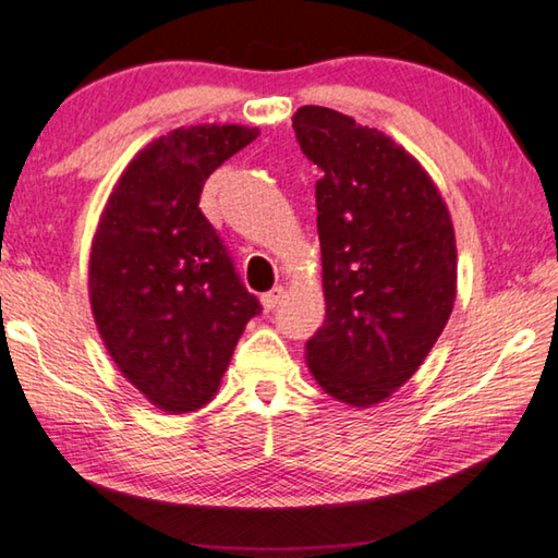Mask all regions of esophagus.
Here are the masks:
<instances>
[{
	"label": "esophagus",
	"mask_w": 558,
	"mask_h": 558,
	"mask_svg": "<svg viewBox=\"0 0 558 558\" xmlns=\"http://www.w3.org/2000/svg\"><path fill=\"white\" fill-rule=\"evenodd\" d=\"M281 294H284V289H281V287H274L271 291H267V294H262V306L267 308V311L277 308V304H279Z\"/></svg>",
	"instance_id": "esophagus-1"
}]
</instances>
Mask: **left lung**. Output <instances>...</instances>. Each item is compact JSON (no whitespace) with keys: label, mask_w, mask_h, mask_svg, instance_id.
Wrapping results in <instances>:
<instances>
[{"label":"left lung","mask_w":558,"mask_h":558,"mask_svg":"<svg viewBox=\"0 0 558 558\" xmlns=\"http://www.w3.org/2000/svg\"><path fill=\"white\" fill-rule=\"evenodd\" d=\"M316 183L326 320L306 343L330 397L373 407L402 387L456 301V234L441 193L383 132L318 105L294 114Z\"/></svg>","instance_id":"8db88e82"}]
</instances>
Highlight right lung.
<instances>
[{
  "mask_svg": "<svg viewBox=\"0 0 558 558\" xmlns=\"http://www.w3.org/2000/svg\"><path fill=\"white\" fill-rule=\"evenodd\" d=\"M252 140L257 130L238 124L161 136L126 166L97 225L95 324L122 375L163 412L208 404L244 326L262 314L198 208L208 175Z\"/></svg>",
  "mask_w": 558,
  "mask_h": 558,
  "instance_id": "obj_1",
  "label": "right lung"
}]
</instances>
